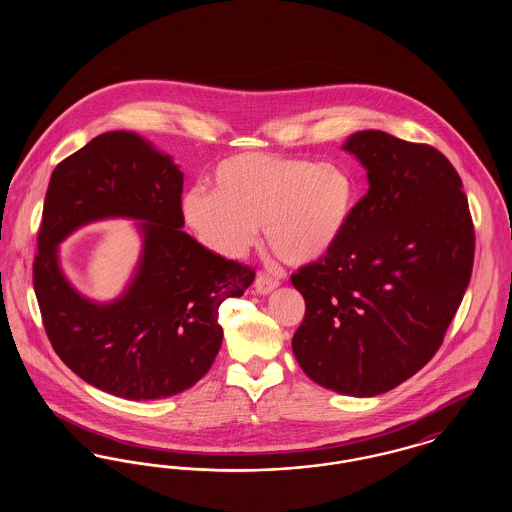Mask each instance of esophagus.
<instances>
[{"label":"esophagus","mask_w":512,"mask_h":512,"mask_svg":"<svg viewBox=\"0 0 512 512\" xmlns=\"http://www.w3.org/2000/svg\"><path fill=\"white\" fill-rule=\"evenodd\" d=\"M278 286H280V282L276 278H270L267 274H259L255 280V292L259 295H268V293L274 292Z\"/></svg>","instance_id":"obj_1"}]
</instances>
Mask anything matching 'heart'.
<instances>
[{
	"label": "heart",
	"mask_w": 512,
	"mask_h": 512,
	"mask_svg": "<svg viewBox=\"0 0 512 512\" xmlns=\"http://www.w3.org/2000/svg\"><path fill=\"white\" fill-rule=\"evenodd\" d=\"M359 184L338 163L238 153L213 174V190L195 186L182 213L199 238L226 257H244L259 226L270 249L288 265H313L330 255L359 205Z\"/></svg>",
	"instance_id": "heart-1"
}]
</instances>
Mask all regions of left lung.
<instances>
[{
    "instance_id": "1",
    "label": "left lung",
    "mask_w": 512,
    "mask_h": 512,
    "mask_svg": "<svg viewBox=\"0 0 512 512\" xmlns=\"http://www.w3.org/2000/svg\"><path fill=\"white\" fill-rule=\"evenodd\" d=\"M343 151L365 167L368 192L340 245L292 274L305 299L292 349L318 386L374 397L436 355L470 282L474 228L438 149L363 130Z\"/></svg>"
}]
</instances>
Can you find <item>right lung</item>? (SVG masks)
Listing matches in <instances>:
<instances>
[{"mask_svg":"<svg viewBox=\"0 0 512 512\" xmlns=\"http://www.w3.org/2000/svg\"><path fill=\"white\" fill-rule=\"evenodd\" d=\"M184 174L136 132H105L51 172L34 292L55 353L84 382L130 401L192 388L213 365L220 303L244 295L253 268L228 261L182 230ZM105 218L138 219L143 253L125 292L99 304L76 293L58 244Z\"/></svg>","mask_w":512,"mask_h":512,"instance_id":"right-lung-1","label":"right lung"}]
</instances>
